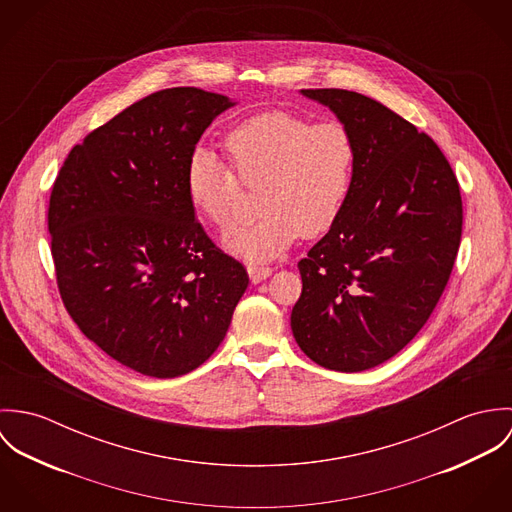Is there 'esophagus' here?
Returning a JSON list of instances; mask_svg holds the SVG:
<instances>
[{"label":"esophagus","mask_w":512,"mask_h":512,"mask_svg":"<svg viewBox=\"0 0 512 512\" xmlns=\"http://www.w3.org/2000/svg\"><path fill=\"white\" fill-rule=\"evenodd\" d=\"M272 268H266V266H258V264H250L248 266V276H250V280H252V284H260V282H264L266 278H270L272 276Z\"/></svg>","instance_id":"esophagus-1"}]
</instances>
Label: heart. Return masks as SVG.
Instances as JSON below:
<instances>
[{"label":"heart","instance_id":"obj_1","mask_svg":"<svg viewBox=\"0 0 512 512\" xmlns=\"http://www.w3.org/2000/svg\"><path fill=\"white\" fill-rule=\"evenodd\" d=\"M240 181L260 189V219L224 236V248L246 262H268L301 236H319L341 217L355 181L357 146L341 122H313L274 110L226 136ZM213 151L195 149L185 169L193 209L217 228L234 220L242 187Z\"/></svg>","mask_w":512,"mask_h":512}]
</instances>
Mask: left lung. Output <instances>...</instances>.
<instances>
[{
    "label": "left lung",
    "mask_w": 512,
    "mask_h": 512,
    "mask_svg": "<svg viewBox=\"0 0 512 512\" xmlns=\"http://www.w3.org/2000/svg\"><path fill=\"white\" fill-rule=\"evenodd\" d=\"M301 94L349 128L357 167L341 217L297 264L292 333L313 363L361 372L400 353L438 305L461 240L459 183L436 142L380 102Z\"/></svg>",
    "instance_id": "left-lung-1"
}]
</instances>
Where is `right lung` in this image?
<instances>
[{
  "instance_id": "obj_1",
  "label": "right lung",
  "mask_w": 512,
  "mask_h": 512,
  "mask_svg": "<svg viewBox=\"0 0 512 512\" xmlns=\"http://www.w3.org/2000/svg\"><path fill=\"white\" fill-rule=\"evenodd\" d=\"M228 96L167 88L74 146L49 203L61 297L108 357L175 378L219 349L248 288L240 262L197 222L185 169Z\"/></svg>"
}]
</instances>
